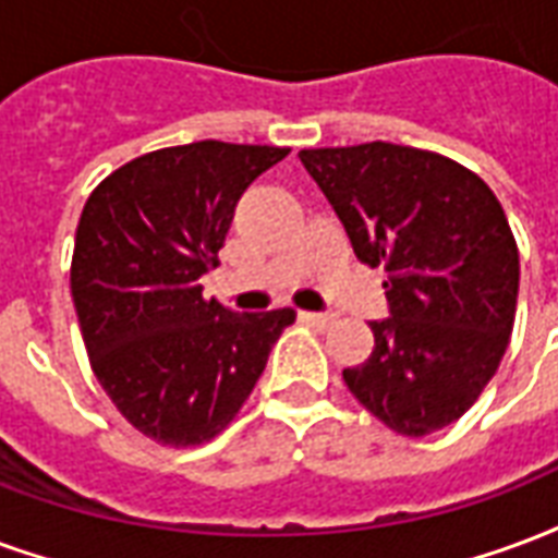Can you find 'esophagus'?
Instances as JSON below:
<instances>
[{
	"label": "esophagus",
	"instance_id": "34e87169",
	"mask_svg": "<svg viewBox=\"0 0 558 558\" xmlns=\"http://www.w3.org/2000/svg\"><path fill=\"white\" fill-rule=\"evenodd\" d=\"M299 319L304 322V325H313V328H328L333 322V316H328V313H311V311H301Z\"/></svg>",
	"mask_w": 558,
	"mask_h": 558
}]
</instances>
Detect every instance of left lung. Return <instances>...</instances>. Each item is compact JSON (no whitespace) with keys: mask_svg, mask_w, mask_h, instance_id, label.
I'll return each mask as SVG.
<instances>
[{"mask_svg":"<svg viewBox=\"0 0 558 558\" xmlns=\"http://www.w3.org/2000/svg\"><path fill=\"white\" fill-rule=\"evenodd\" d=\"M345 227L354 257L387 271L390 316L373 354L342 369L352 396L396 435L423 437L468 414L509 349L521 259L488 183L405 144L299 153Z\"/></svg>","mask_w":558,"mask_h":558,"instance_id":"left-lung-1","label":"left lung"}]
</instances>
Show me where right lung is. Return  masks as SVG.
<instances>
[{"label":"right lung","mask_w":558,"mask_h":558,"mask_svg":"<svg viewBox=\"0 0 558 558\" xmlns=\"http://www.w3.org/2000/svg\"><path fill=\"white\" fill-rule=\"evenodd\" d=\"M290 147L195 142L111 171L82 209L70 292L90 369L130 426L162 447L221 435L295 311L204 299L239 197Z\"/></svg>","instance_id":"1"}]
</instances>
